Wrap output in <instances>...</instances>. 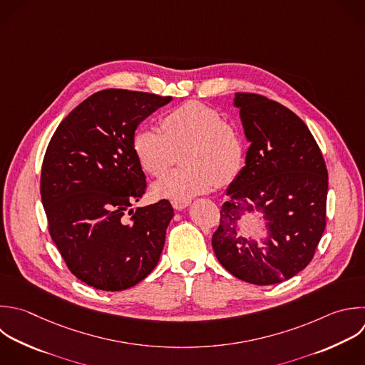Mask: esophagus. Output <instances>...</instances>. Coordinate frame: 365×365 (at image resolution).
<instances>
[{"instance_id": "34e87169", "label": "esophagus", "mask_w": 365, "mask_h": 365, "mask_svg": "<svg viewBox=\"0 0 365 365\" xmlns=\"http://www.w3.org/2000/svg\"><path fill=\"white\" fill-rule=\"evenodd\" d=\"M171 204H173L174 210L181 211V210L187 208V207L191 204V200H173V201H171Z\"/></svg>"}]
</instances>
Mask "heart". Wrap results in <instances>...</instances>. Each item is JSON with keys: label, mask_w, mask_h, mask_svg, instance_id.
I'll return each instance as SVG.
<instances>
[{"label": "heart", "mask_w": 365, "mask_h": 365, "mask_svg": "<svg viewBox=\"0 0 365 365\" xmlns=\"http://www.w3.org/2000/svg\"><path fill=\"white\" fill-rule=\"evenodd\" d=\"M161 125L164 133L153 125L138 127L131 143L140 167L153 177L164 175L177 150L186 145L181 151L184 167L154 184L158 197L190 200L238 173L244 157L242 140L215 108L187 101L167 111Z\"/></svg>", "instance_id": "heart-1"}]
</instances>
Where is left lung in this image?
Wrapping results in <instances>:
<instances>
[{"label": "left lung", "mask_w": 365, "mask_h": 365, "mask_svg": "<svg viewBox=\"0 0 365 365\" xmlns=\"http://www.w3.org/2000/svg\"><path fill=\"white\" fill-rule=\"evenodd\" d=\"M234 107L250 147L225 191L212 248L234 277L272 285L302 271L314 257L325 228L328 173L312 134L291 110L248 93H237ZM255 213L261 237L240 228Z\"/></svg>", "instance_id": "1"}]
</instances>
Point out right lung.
I'll list each match as a JSON object with an SVG mask.
<instances>
[{
    "label": "right lung",
    "instance_id": "right-lung-1",
    "mask_svg": "<svg viewBox=\"0 0 365 365\" xmlns=\"http://www.w3.org/2000/svg\"><path fill=\"white\" fill-rule=\"evenodd\" d=\"M171 100L103 90L61 121L47 147L41 200L50 235L70 271L90 287L131 288L160 261L174 210L167 200L131 208L147 187L131 143L137 127Z\"/></svg>",
    "mask_w": 365,
    "mask_h": 365
}]
</instances>
